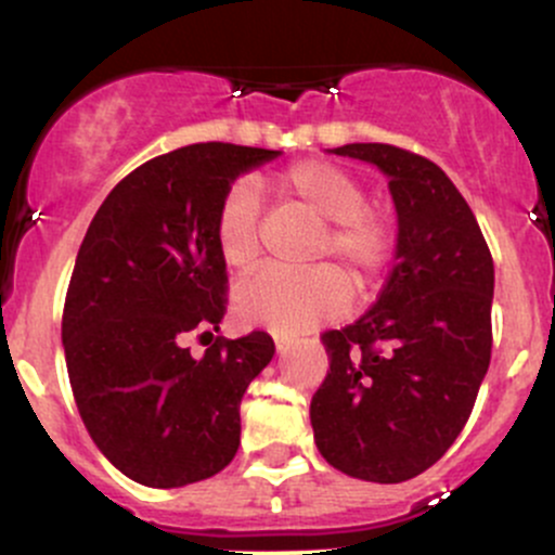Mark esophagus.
<instances>
[{
    "instance_id": "obj_1",
    "label": "esophagus",
    "mask_w": 555,
    "mask_h": 555,
    "mask_svg": "<svg viewBox=\"0 0 555 555\" xmlns=\"http://www.w3.org/2000/svg\"><path fill=\"white\" fill-rule=\"evenodd\" d=\"M289 347V339L287 337H276V350L284 352Z\"/></svg>"
}]
</instances>
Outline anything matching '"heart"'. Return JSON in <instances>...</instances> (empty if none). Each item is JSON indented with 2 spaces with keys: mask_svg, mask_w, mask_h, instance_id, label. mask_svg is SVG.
I'll use <instances>...</instances> for the list:
<instances>
[{
  "mask_svg": "<svg viewBox=\"0 0 555 555\" xmlns=\"http://www.w3.org/2000/svg\"><path fill=\"white\" fill-rule=\"evenodd\" d=\"M282 197L326 221L319 255H334L358 284H371L392 258L395 229L387 212L366 205V189L350 170L326 160H297L276 176ZM260 194L249 181H236L216 212V245L223 263L247 271L258 260ZM350 282L334 266L310 271L253 273L236 284L234 308L245 324L276 334L308 332L350 306Z\"/></svg>",
  "mask_w": 555,
  "mask_h": 555,
  "instance_id": "b5f03b06",
  "label": "heart"
}]
</instances>
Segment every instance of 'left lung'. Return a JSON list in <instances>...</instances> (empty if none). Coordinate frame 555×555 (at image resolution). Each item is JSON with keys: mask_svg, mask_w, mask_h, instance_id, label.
Returning <instances> with one entry per match:
<instances>
[{"mask_svg": "<svg viewBox=\"0 0 555 555\" xmlns=\"http://www.w3.org/2000/svg\"><path fill=\"white\" fill-rule=\"evenodd\" d=\"M328 152L387 176L398 245L371 310L321 337L328 374L310 400V424L337 472L405 482L437 464L472 416L490 366L495 268L477 218L440 166L392 144Z\"/></svg>", "mask_w": 555, "mask_h": 555, "instance_id": "1", "label": "left lung"}]
</instances>
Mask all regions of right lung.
Returning <instances> with one entry per match:
<instances>
[{"mask_svg": "<svg viewBox=\"0 0 555 555\" xmlns=\"http://www.w3.org/2000/svg\"><path fill=\"white\" fill-rule=\"evenodd\" d=\"M279 155L179 147L131 170L91 218L65 297V363L91 440L133 482L184 487L236 455L240 403L271 363L273 339L216 337L194 358L184 337L199 328L212 339L227 313L223 194Z\"/></svg>", "mask_w": 555, "mask_h": 555, "instance_id": "add662e5", "label": "right lung"}]
</instances>
